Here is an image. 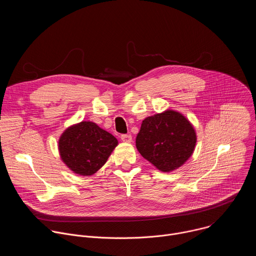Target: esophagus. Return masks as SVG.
<instances>
[{"label": "esophagus", "mask_w": 256, "mask_h": 256, "mask_svg": "<svg viewBox=\"0 0 256 256\" xmlns=\"http://www.w3.org/2000/svg\"><path fill=\"white\" fill-rule=\"evenodd\" d=\"M120 138H122V142H130L132 140V136H130V134H122Z\"/></svg>", "instance_id": "obj_1"}]
</instances>
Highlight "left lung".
I'll list each match as a JSON object with an SVG mask.
<instances>
[{
	"label": "left lung",
	"mask_w": 256,
	"mask_h": 256,
	"mask_svg": "<svg viewBox=\"0 0 256 256\" xmlns=\"http://www.w3.org/2000/svg\"><path fill=\"white\" fill-rule=\"evenodd\" d=\"M196 142L192 124L174 110L144 118L136 138L140 154L163 172L184 165L192 156Z\"/></svg>",
	"instance_id": "left-lung-1"
}]
</instances>
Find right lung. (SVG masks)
<instances>
[{
    "instance_id": "add662e5",
    "label": "right lung",
    "mask_w": 256,
    "mask_h": 256,
    "mask_svg": "<svg viewBox=\"0 0 256 256\" xmlns=\"http://www.w3.org/2000/svg\"><path fill=\"white\" fill-rule=\"evenodd\" d=\"M118 140L91 122L70 126L60 136L58 150L64 163L77 174L88 176L107 161Z\"/></svg>"
}]
</instances>
